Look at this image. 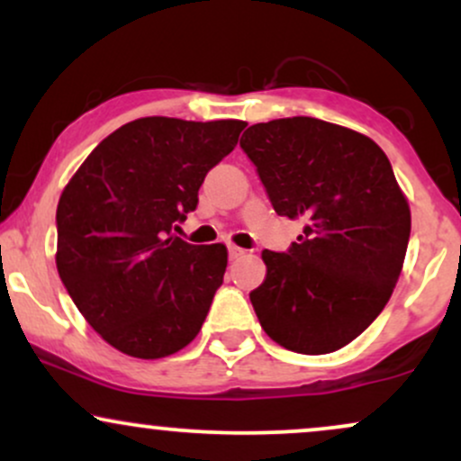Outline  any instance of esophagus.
<instances>
[{
	"label": "esophagus",
	"mask_w": 461,
	"mask_h": 461,
	"mask_svg": "<svg viewBox=\"0 0 461 461\" xmlns=\"http://www.w3.org/2000/svg\"><path fill=\"white\" fill-rule=\"evenodd\" d=\"M227 251H230V260H238V258H242L245 256V249L242 247H236V245H230L227 247Z\"/></svg>",
	"instance_id": "1"
}]
</instances>
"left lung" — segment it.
<instances>
[{
  "mask_svg": "<svg viewBox=\"0 0 461 461\" xmlns=\"http://www.w3.org/2000/svg\"><path fill=\"white\" fill-rule=\"evenodd\" d=\"M275 212L303 219L285 253L264 249L267 279L249 294L277 345L322 356L382 314L403 268L411 214L382 147L342 125L290 116L240 139Z\"/></svg>",
  "mask_w": 461,
  "mask_h": 461,
  "instance_id": "1",
  "label": "left lung"
}]
</instances>
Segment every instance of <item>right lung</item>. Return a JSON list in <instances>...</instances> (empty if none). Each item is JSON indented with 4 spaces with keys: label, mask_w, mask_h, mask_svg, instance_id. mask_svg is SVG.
<instances>
[{
    "label": "right lung",
    "mask_w": 461,
    "mask_h": 461,
    "mask_svg": "<svg viewBox=\"0 0 461 461\" xmlns=\"http://www.w3.org/2000/svg\"><path fill=\"white\" fill-rule=\"evenodd\" d=\"M245 121L145 116L104 139L62 190L56 267L84 319L140 359L194 340L223 284L227 249L173 234Z\"/></svg>",
    "instance_id": "right-lung-1"
}]
</instances>
